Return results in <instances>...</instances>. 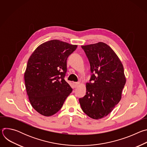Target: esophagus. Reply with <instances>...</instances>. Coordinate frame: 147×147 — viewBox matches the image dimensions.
<instances>
[{"mask_svg": "<svg viewBox=\"0 0 147 147\" xmlns=\"http://www.w3.org/2000/svg\"><path fill=\"white\" fill-rule=\"evenodd\" d=\"M73 84H74V87H75V88H77V87L78 86V85L80 84V82H73Z\"/></svg>", "mask_w": 147, "mask_h": 147, "instance_id": "34e87169", "label": "esophagus"}]
</instances>
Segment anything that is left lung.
<instances>
[{
  "mask_svg": "<svg viewBox=\"0 0 147 147\" xmlns=\"http://www.w3.org/2000/svg\"><path fill=\"white\" fill-rule=\"evenodd\" d=\"M90 64L92 73L86 84V95L79 99L82 110L94 119L108 115L119 102L125 84L119 58L103 42L81 46Z\"/></svg>",
  "mask_w": 147,
  "mask_h": 147,
  "instance_id": "obj_1",
  "label": "left lung"
}]
</instances>
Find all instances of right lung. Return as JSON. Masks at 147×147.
Returning <instances> with one entry per match:
<instances>
[{
	"label": "right lung",
	"mask_w": 147,
	"mask_h": 147,
	"mask_svg": "<svg viewBox=\"0 0 147 147\" xmlns=\"http://www.w3.org/2000/svg\"><path fill=\"white\" fill-rule=\"evenodd\" d=\"M77 47L51 40L40 45L29 58L24 73L26 88L32 107L40 115L56 113L72 92L65 77L67 59Z\"/></svg>",
	"instance_id": "right-lung-1"
}]
</instances>
